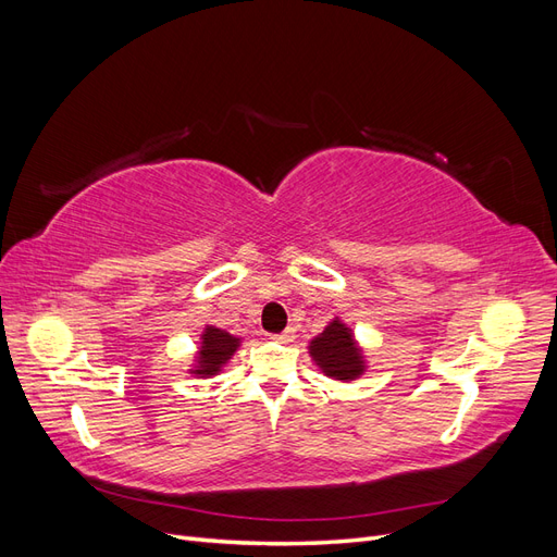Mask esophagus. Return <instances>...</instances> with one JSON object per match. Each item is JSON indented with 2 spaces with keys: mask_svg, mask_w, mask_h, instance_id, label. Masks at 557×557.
<instances>
[{
  "mask_svg": "<svg viewBox=\"0 0 557 557\" xmlns=\"http://www.w3.org/2000/svg\"><path fill=\"white\" fill-rule=\"evenodd\" d=\"M272 339H274V342H281V344H290V342L295 339V330L288 327V330L281 332V334H272Z\"/></svg>",
  "mask_w": 557,
  "mask_h": 557,
  "instance_id": "esophagus-1",
  "label": "esophagus"
}]
</instances>
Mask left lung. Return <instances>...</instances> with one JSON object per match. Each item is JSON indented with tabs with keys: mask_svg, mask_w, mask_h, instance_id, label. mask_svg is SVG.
I'll return each instance as SVG.
<instances>
[{
	"mask_svg": "<svg viewBox=\"0 0 557 557\" xmlns=\"http://www.w3.org/2000/svg\"><path fill=\"white\" fill-rule=\"evenodd\" d=\"M307 348L315 367L327 379L350 383L367 372L364 350L339 315H334L325 330L313 336Z\"/></svg>",
	"mask_w": 557,
	"mask_h": 557,
	"instance_id": "obj_1",
	"label": "left lung"
}]
</instances>
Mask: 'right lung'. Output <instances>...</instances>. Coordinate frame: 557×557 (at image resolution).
I'll use <instances>...</instances> for the list:
<instances>
[{
    "mask_svg": "<svg viewBox=\"0 0 557 557\" xmlns=\"http://www.w3.org/2000/svg\"><path fill=\"white\" fill-rule=\"evenodd\" d=\"M242 346V336H234L221 327L207 325L199 334V346L195 352L193 367L188 372L197 379H213L223 372V367L232 360Z\"/></svg>",
    "mask_w": 557,
    "mask_h": 557,
    "instance_id": "1",
    "label": "right lung"
}]
</instances>
